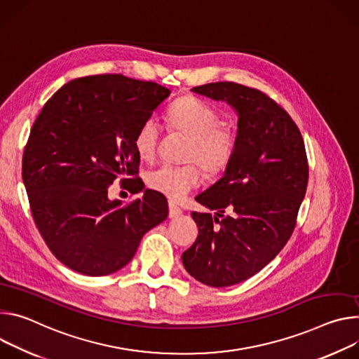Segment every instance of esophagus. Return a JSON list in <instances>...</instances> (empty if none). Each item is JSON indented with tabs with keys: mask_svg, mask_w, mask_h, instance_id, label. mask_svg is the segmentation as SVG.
<instances>
[{
	"mask_svg": "<svg viewBox=\"0 0 359 359\" xmlns=\"http://www.w3.org/2000/svg\"><path fill=\"white\" fill-rule=\"evenodd\" d=\"M181 214H182V210L174 201H170L168 203V215H170V218H177Z\"/></svg>",
	"mask_w": 359,
	"mask_h": 359,
	"instance_id": "1",
	"label": "esophagus"
}]
</instances>
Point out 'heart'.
I'll return each mask as SVG.
<instances>
[{"label": "heart", "instance_id": "1", "mask_svg": "<svg viewBox=\"0 0 359 359\" xmlns=\"http://www.w3.org/2000/svg\"><path fill=\"white\" fill-rule=\"evenodd\" d=\"M167 124L172 133L188 138L184 148V165H159L147 175L154 191L180 201L203 181V170L210 175L222 172L229 164L236 145L235 130L221 123L219 111L211 104L192 97H181L168 108ZM161 126L149 116L141 123L134 137V147L142 161L155 159Z\"/></svg>", "mask_w": 359, "mask_h": 359}]
</instances>
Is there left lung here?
Segmentation results:
<instances>
[{
    "label": "left lung",
    "mask_w": 359,
    "mask_h": 359,
    "mask_svg": "<svg viewBox=\"0 0 359 359\" xmlns=\"http://www.w3.org/2000/svg\"><path fill=\"white\" fill-rule=\"evenodd\" d=\"M192 91L233 107L238 135L224 177L195 198L218 214H191L198 236L181 258L195 280L231 287L259 272L288 243L306 191L308 159L297 124L265 93L229 81Z\"/></svg>",
    "instance_id": "obj_1"
}]
</instances>
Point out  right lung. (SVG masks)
<instances>
[{"mask_svg":"<svg viewBox=\"0 0 359 359\" xmlns=\"http://www.w3.org/2000/svg\"><path fill=\"white\" fill-rule=\"evenodd\" d=\"M171 91L121 74L76 78L44 105L22 155V181L34 222L65 266L102 276L126 266L147 231L168 215L165 196L145 189L121 205L108 200L115 181L144 189L134 137Z\"/></svg>","mask_w":359,"mask_h":359,"instance_id":"1","label":"right lung"}]
</instances>
